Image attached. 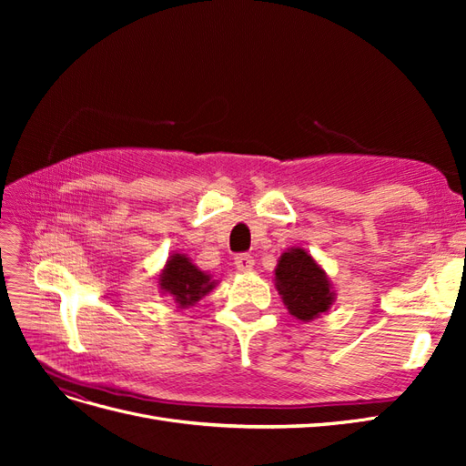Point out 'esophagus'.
<instances>
[{
    "instance_id": "esophagus-1",
    "label": "esophagus",
    "mask_w": 466,
    "mask_h": 466,
    "mask_svg": "<svg viewBox=\"0 0 466 466\" xmlns=\"http://www.w3.org/2000/svg\"><path fill=\"white\" fill-rule=\"evenodd\" d=\"M235 266H237L238 272H250L252 268H255V258L247 255V252H243V255L235 257Z\"/></svg>"
}]
</instances>
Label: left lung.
I'll return each instance as SVG.
<instances>
[{
    "instance_id": "obj_1",
    "label": "left lung",
    "mask_w": 466,
    "mask_h": 466,
    "mask_svg": "<svg viewBox=\"0 0 466 466\" xmlns=\"http://www.w3.org/2000/svg\"><path fill=\"white\" fill-rule=\"evenodd\" d=\"M276 289L289 315L303 322L327 313L334 303V289L322 266L301 247L281 252L274 270Z\"/></svg>"
}]
</instances>
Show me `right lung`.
<instances>
[{
    "mask_svg": "<svg viewBox=\"0 0 466 466\" xmlns=\"http://www.w3.org/2000/svg\"><path fill=\"white\" fill-rule=\"evenodd\" d=\"M157 286L163 295H171L178 309H187L198 303L218 286V281L192 264L187 255L173 252L157 276Z\"/></svg>",
    "mask_w": 466,
    "mask_h": 466,
    "instance_id": "right-lung-1",
    "label": "right lung"
}]
</instances>
